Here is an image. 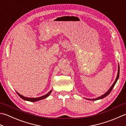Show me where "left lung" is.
<instances>
[{
	"label": "left lung",
	"mask_w": 126,
	"mask_h": 126,
	"mask_svg": "<svg viewBox=\"0 0 126 126\" xmlns=\"http://www.w3.org/2000/svg\"><path fill=\"white\" fill-rule=\"evenodd\" d=\"M119 75H120V66H119H119H118V73H117V76H116V78L115 79V81H114V82L113 84L112 85V86H111L110 88H109V90H108V91H107V92L105 93L104 94L102 95L101 96H100V97H97L96 98H93V99H89V98H85L86 99H87V100H99V99H103V98H104L105 97H107V96L108 95H109L110 94V93L111 92L112 90L113 89V88H114V86L115 85L116 83V82L117 81L118 79H119Z\"/></svg>",
	"instance_id": "1"
}]
</instances>
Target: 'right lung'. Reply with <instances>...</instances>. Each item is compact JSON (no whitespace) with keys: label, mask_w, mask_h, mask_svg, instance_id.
<instances>
[{"label":"right lung","mask_w":126,"mask_h":126,"mask_svg":"<svg viewBox=\"0 0 126 126\" xmlns=\"http://www.w3.org/2000/svg\"><path fill=\"white\" fill-rule=\"evenodd\" d=\"M52 90H51V91H50V92H49L48 93H47L46 94L44 95H43L41 96V97H37V98H28V97H24V96H23L22 95L20 94L19 93H18L17 92V94H18L19 97H20L22 99H23V100H27V101H29V102H37V101H39V100H40L41 99H45V98H46L47 97H48L49 95H50V94L52 92Z\"/></svg>","instance_id":"add662e5"}]
</instances>
